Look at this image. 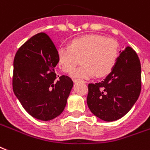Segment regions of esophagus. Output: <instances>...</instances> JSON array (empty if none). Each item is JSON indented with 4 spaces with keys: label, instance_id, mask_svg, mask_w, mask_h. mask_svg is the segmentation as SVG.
I'll use <instances>...</instances> for the list:
<instances>
[{
    "label": "esophagus",
    "instance_id": "34e87169",
    "mask_svg": "<svg viewBox=\"0 0 150 150\" xmlns=\"http://www.w3.org/2000/svg\"><path fill=\"white\" fill-rule=\"evenodd\" d=\"M74 82H85L84 81H83V80H81V79H74Z\"/></svg>",
    "mask_w": 150,
    "mask_h": 150
}]
</instances>
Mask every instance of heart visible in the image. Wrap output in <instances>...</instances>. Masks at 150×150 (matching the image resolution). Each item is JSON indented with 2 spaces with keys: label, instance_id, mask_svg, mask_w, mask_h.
<instances>
[{
  "label": "heart",
  "instance_id": "obj_1",
  "mask_svg": "<svg viewBox=\"0 0 150 150\" xmlns=\"http://www.w3.org/2000/svg\"><path fill=\"white\" fill-rule=\"evenodd\" d=\"M83 64L74 70L79 59ZM118 58V45L112 39L100 35H86L75 38L69 45L57 50L58 65L63 72L74 77L91 78L107 75L115 67Z\"/></svg>",
  "mask_w": 150,
  "mask_h": 150
}]
</instances>
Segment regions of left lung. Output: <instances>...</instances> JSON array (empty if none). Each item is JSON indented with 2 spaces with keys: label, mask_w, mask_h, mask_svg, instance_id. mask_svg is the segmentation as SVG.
I'll list each match as a JSON object with an SVG mask.
<instances>
[{
  "label": "left lung",
  "mask_w": 150,
  "mask_h": 150,
  "mask_svg": "<svg viewBox=\"0 0 150 150\" xmlns=\"http://www.w3.org/2000/svg\"><path fill=\"white\" fill-rule=\"evenodd\" d=\"M120 52L111 73L102 81L88 84V108L106 122L118 120L128 113L141 91V64L137 53L129 46Z\"/></svg>",
  "instance_id": "1"
}]
</instances>
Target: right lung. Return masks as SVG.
Returning <instances> with one entry per match:
<instances>
[{
  "label": "right lung",
  "instance_id": "1",
  "mask_svg": "<svg viewBox=\"0 0 150 150\" xmlns=\"http://www.w3.org/2000/svg\"><path fill=\"white\" fill-rule=\"evenodd\" d=\"M57 50L45 32L35 35L17 51L12 87L25 111L42 121L52 120L66 107L74 82L56 74Z\"/></svg>",
  "mask_w": 150,
  "mask_h": 150
}]
</instances>
